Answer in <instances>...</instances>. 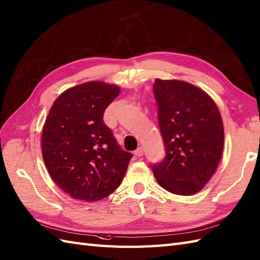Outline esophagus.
<instances>
[{
	"label": "esophagus",
	"instance_id": "obj_1",
	"mask_svg": "<svg viewBox=\"0 0 260 260\" xmlns=\"http://www.w3.org/2000/svg\"><path fill=\"white\" fill-rule=\"evenodd\" d=\"M143 154H144V148L143 147H138L135 150V155L137 156V157H141V156H143Z\"/></svg>",
	"mask_w": 260,
	"mask_h": 260
}]
</instances>
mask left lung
I'll list each match as a JSON object with an SVG mask.
<instances>
[{"label":"left lung","mask_w":260,"mask_h":260,"mask_svg":"<svg viewBox=\"0 0 260 260\" xmlns=\"http://www.w3.org/2000/svg\"><path fill=\"white\" fill-rule=\"evenodd\" d=\"M158 125L164 160L152 165L157 183L172 194L189 196L215 174L224 148L218 107L203 89L187 82L156 78Z\"/></svg>","instance_id":"left-lung-1"}]
</instances>
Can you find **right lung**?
<instances>
[{
	"mask_svg": "<svg viewBox=\"0 0 260 260\" xmlns=\"http://www.w3.org/2000/svg\"><path fill=\"white\" fill-rule=\"evenodd\" d=\"M120 92L99 81L66 89L42 132V155L55 184L72 198L96 202L122 183L133 155L117 144L103 115Z\"/></svg>",
	"mask_w": 260,
	"mask_h": 260,
	"instance_id": "add662e5",
	"label": "right lung"
}]
</instances>
